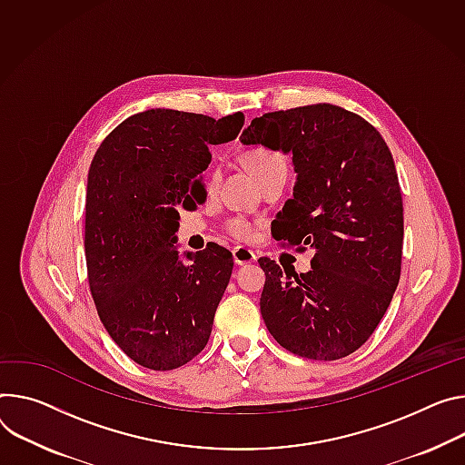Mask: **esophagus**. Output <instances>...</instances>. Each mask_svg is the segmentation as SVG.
I'll list each match as a JSON object with an SVG mask.
<instances>
[{
	"label": "esophagus",
	"mask_w": 465,
	"mask_h": 465,
	"mask_svg": "<svg viewBox=\"0 0 465 465\" xmlns=\"http://www.w3.org/2000/svg\"><path fill=\"white\" fill-rule=\"evenodd\" d=\"M232 254H233L235 265H250V263H254V262L258 260L254 252H252V250L246 248V246H235V248L232 250Z\"/></svg>",
	"instance_id": "obj_1"
}]
</instances>
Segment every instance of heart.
I'll list each match as a JSON object with an SVG mask.
<instances>
[{"label":"heart","mask_w":465,"mask_h":465,"mask_svg":"<svg viewBox=\"0 0 465 465\" xmlns=\"http://www.w3.org/2000/svg\"><path fill=\"white\" fill-rule=\"evenodd\" d=\"M242 163L246 166V171L252 174V178H254L258 183H262L267 178H272L276 174H285L287 173L285 159L278 152L269 150V148H252V150L244 152ZM215 183H217V174L209 178V187H213ZM226 230H228L230 235H233L241 241H248L252 235H254V226H252L244 219L228 221Z\"/></svg>","instance_id":"1"}]
</instances>
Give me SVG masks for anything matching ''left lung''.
I'll list each match as a JSON object with an SVG mask.
<instances>
[{
    "label": "left lung",
    "mask_w": 465,
    "mask_h": 465,
    "mask_svg": "<svg viewBox=\"0 0 465 465\" xmlns=\"http://www.w3.org/2000/svg\"><path fill=\"white\" fill-rule=\"evenodd\" d=\"M239 141L291 155L297 182L274 235L313 250L312 269L301 274L260 260L271 335L308 360L352 354L384 317L401 278L402 196L386 141L331 104L267 113Z\"/></svg>",
    "instance_id": "left-lung-1"
}]
</instances>
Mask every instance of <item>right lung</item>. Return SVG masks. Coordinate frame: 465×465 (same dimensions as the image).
Here are the masks:
<instances>
[{
  "mask_svg": "<svg viewBox=\"0 0 465 465\" xmlns=\"http://www.w3.org/2000/svg\"><path fill=\"white\" fill-rule=\"evenodd\" d=\"M242 113L219 120L174 109L125 118L89 168L85 256L98 315L135 363L171 371L207 345L233 260L219 244L178 252V205L211 163L209 148L233 141ZM192 189H188V185Z\"/></svg>",
  "mask_w": 465,
  "mask_h": 465,
  "instance_id": "add662e5",
  "label": "right lung"
}]
</instances>
